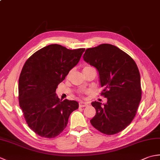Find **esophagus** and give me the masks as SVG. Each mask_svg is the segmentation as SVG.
Returning <instances> with one entry per match:
<instances>
[{"label":"esophagus","instance_id":"obj_1","mask_svg":"<svg viewBox=\"0 0 160 160\" xmlns=\"http://www.w3.org/2000/svg\"><path fill=\"white\" fill-rule=\"evenodd\" d=\"M87 106H88V103L85 102L81 101L79 102V107H87Z\"/></svg>","mask_w":160,"mask_h":160}]
</instances>
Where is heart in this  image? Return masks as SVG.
I'll use <instances>...</instances> for the list:
<instances>
[{
  "label": "heart",
  "instance_id": "heart-1",
  "mask_svg": "<svg viewBox=\"0 0 160 160\" xmlns=\"http://www.w3.org/2000/svg\"><path fill=\"white\" fill-rule=\"evenodd\" d=\"M87 68H89V67H84V69H87Z\"/></svg>",
  "mask_w": 160,
  "mask_h": 160
}]
</instances>
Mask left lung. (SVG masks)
Wrapping results in <instances>:
<instances>
[{
  "instance_id": "1",
  "label": "left lung",
  "mask_w": 160,
  "mask_h": 160,
  "mask_svg": "<svg viewBox=\"0 0 160 160\" xmlns=\"http://www.w3.org/2000/svg\"><path fill=\"white\" fill-rule=\"evenodd\" d=\"M83 58L98 70L103 87L102 95L107 98L106 104L91 102L96 113L91 124L104 134H116L131 124L140 102V75L137 64L127 53L110 44L86 49Z\"/></svg>"
}]
</instances>
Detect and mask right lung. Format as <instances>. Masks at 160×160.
Wrapping results in <instances>:
<instances>
[{
	"mask_svg": "<svg viewBox=\"0 0 160 160\" xmlns=\"http://www.w3.org/2000/svg\"><path fill=\"white\" fill-rule=\"evenodd\" d=\"M84 50L53 44L37 51L24 64L18 80L19 105L29 127L40 136L60 135L78 108V102L60 100L56 90Z\"/></svg>",
	"mask_w": 160,
	"mask_h": 160,
	"instance_id": "add662e5",
	"label": "right lung"
}]
</instances>
